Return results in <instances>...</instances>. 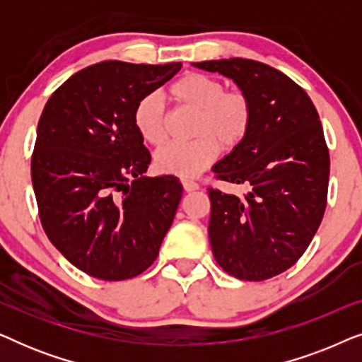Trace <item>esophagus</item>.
<instances>
[{
	"label": "esophagus",
	"instance_id": "obj_1",
	"mask_svg": "<svg viewBox=\"0 0 362 362\" xmlns=\"http://www.w3.org/2000/svg\"><path fill=\"white\" fill-rule=\"evenodd\" d=\"M182 187H185L186 192H192V191L199 189V185L191 180H182Z\"/></svg>",
	"mask_w": 362,
	"mask_h": 362
}]
</instances>
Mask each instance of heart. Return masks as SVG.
Wrapping results in <instances>:
<instances>
[{"label": "heart", "mask_w": 362, "mask_h": 362, "mask_svg": "<svg viewBox=\"0 0 362 362\" xmlns=\"http://www.w3.org/2000/svg\"><path fill=\"white\" fill-rule=\"evenodd\" d=\"M170 95L181 107L197 113L194 141L163 146L156 151L158 171L180 177H192L206 170L221 148L234 150L245 140L252 123V105L244 93L226 92L224 83L209 76L189 72L170 87ZM133 123L150 145L166 138V110L158 93H146L133 110Z\"/></svg>", "instance_id": "1"}]
</instances>
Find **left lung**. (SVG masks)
Here are the masks:
<instances>
[{
	"label": "left lung",
	"instance_id": "obj_1",
	"mask_svg": "<svg viewBox=\"0 0 362 362\" xmlns=\"http://www.w3.org/2000/svg\"><path fill=\"white\" fill-rule=\"evenodd\" d=\"M192 66L232 78L252 105L245 140L212 166L217 180L250 187L244 197L207 189L212 254L235 279H272L303 255L325 214L329 153L318 112L267 64L232 57Z\"/></svg>",
	"mask_w": 362,
	"mask_h": 362
}]
</instances>
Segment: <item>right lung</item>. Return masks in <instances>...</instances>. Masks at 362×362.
Listing matches in <instances>:
<instances>
[{
  "mask_svg": "<svg viewBox=\"0 0 362 362\" xmlns=\"http://www.w3.org/2000/svg\"><path fill=\"white\" fill-rule=\"evenodd\" d=\"M180 69L103 61L69 77L44 107L31 160L39 217L83 274L127 280L156 260L182 186L171 175L145 176L151 156L133 110Z\"/></svg>",
  "mask_w": 362,
  "mask_h": 362,
  "instance_id": "add662e5",
  "label": "right lung"
}]
</instances>
